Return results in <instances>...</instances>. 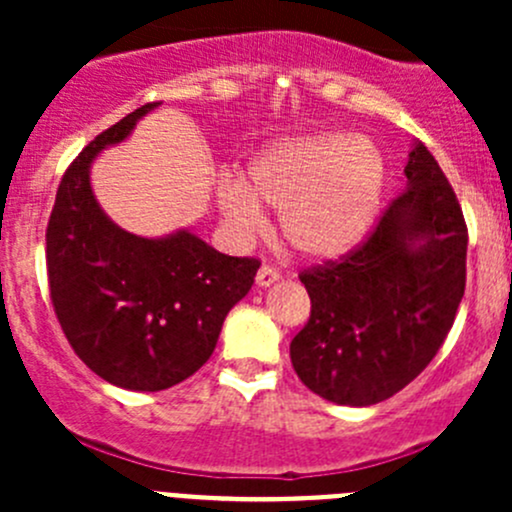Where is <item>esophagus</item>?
Listing matches in <instances>:
<instances>
[{"label": "esophagus", "instance_id": "obj_1", "mask_svg": "<svg viewBox=\"0 0 512 512\" xmlns=\"http://www.w3.org/2000/svg\"><path fill=\"white\" fill-rule=\"evenodd\" d=\"M275 282H280V272L275 270V267H270V265H262L260 270H257V277H255V285L257 287H270V285H275Z\"/></svg>", "mask_w": 512, "mask_h": 512}]
</instances>
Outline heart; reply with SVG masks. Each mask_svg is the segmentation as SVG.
Here are the masks:
<instances>
[{
  "label": "heart",
  "mask_w": 512,
  "mask_h": 512,
  "mask_svg": "<svg viewBox=\"0 0 512 512\" xmlns=\"http://www.w3.org/2000/svg\"><path fill=\"white\" fill-rule=\"evenodd\" d=\"M386 188V160L369 138L312 133L272 141L247 165L245 180L225 178L218 210L242 237L280 213V232L307 260H337L369 237Z\"/></svg>",
  "instance_id": "b5f03b06"
}]
</instances>
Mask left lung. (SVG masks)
Here are the masks:
<instances>
[{
  "instance_id": "1",
  "label": "left lung",
  "mask_w": 512,
  "mask_h": 512,
  "mask_svg": "<svg viewBox=\"0 0 512 512\" xmlns=\"http://www.w3.org/2000/svg\"><path fill=\"white\" fill-rule=\"evenodd\" d=\"M404 175L406 190L359 250L299 275L312 314L289 356L302 384L332 404H379L411 384L463 299L468 232L456 193L421 141Z\"/></svg>"
}]
</instances>
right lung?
Returning <instances> with one entry per match:
<instances>
[{
	"label": "right lung",
	"instance_id": "obj_1",
	"mask_svg": "<svg viewBox=\"0 0 512 512\" xmlns=\"http://www.w3.org/2000/svg\"><path fill=\"white\" fill-rule=\"evenodd\" d=\"M160 103H146L96 136L69 165L46 227L51 302L91 371L128 391H163L213 354L232 307L260 262L230 257L180 230L143 237L113 223L91 188V165Z\"/></svg>",
	"mask_w": 512,
	"mask_h": 512
}]
</instances>
